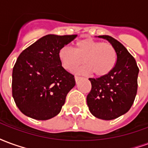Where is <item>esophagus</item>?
Masks as SVG:
<instances>
[{
  "mask_svg": "<svg viewBox=\"0 0 148 148\" xmlns=\"http://www.w3.org/2000/svg\"><path fill=\"white\" fill-rule=\"evenodd\" d=\"M74 78H75V82H77L80 80L82 77H79V76H75V77H74Z\"/></svg>",
  "mask_w": 148,
  "mask_h": 148,
  "instance_id": "1",
  "label": "esophagus"
}]
</instances>
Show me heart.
I'll return each mask as SVG.
<instances>
[{"label": "heart", "mask_w": 148, "mask_h": 148, "mask_svg": "<svg viewBox=\"0 0 148 148\" xmlns=\"http://www.w3.org/2000/svg\"><path fill=\"white\" fill-rule=\"evenodd\" d=\"M74 46V50L68 46H63L58 50V61L65 70L74 71L84 62L86 65L76 70V73H93L97 77H102L114 68L116 51L111 43L86 38L77 41Z\"/></svg>", "instance_id": "1"}]
</instances>
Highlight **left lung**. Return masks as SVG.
I'll return each mask as SVG.
<instances>
[{
  "label": "left lung",
  "mask_w": 148,
  "mask_h": 148,
  "mask_svg": "<svg viewBox=\"0 0 148 148\" xmlns=\"http://www.w3.org/2000/svg\"><path fill=\"white\" fill-rule=\"evenodd\" d=\"M113 46L116 62L107 75L89 78L92 88L87 95V106L97 118L110 121L126 113L132 106L137 93L139 68L124 46L109 36H99Z\"/></svg>",
  "instance_id": "obj_1"
}]
</instances>
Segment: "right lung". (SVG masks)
<instances>
[{
	"label": "right lung",
	"instance_id": "1",
	"mask_svg": "<svg viewBox=\"0 0 148 148\" xmlns=\"http://www.w3.org/2000/svg\"><path fill=\"white\" fill-rule=\"evenodd\" d=\"M77 35H47L24 50L12 70V97L22 113L39 121L61 111L75 86L74 76L62 67L58 51Z\"/></svg>",
	"mask_w": 148,
	"mask_h": 148
}]
</instances>
